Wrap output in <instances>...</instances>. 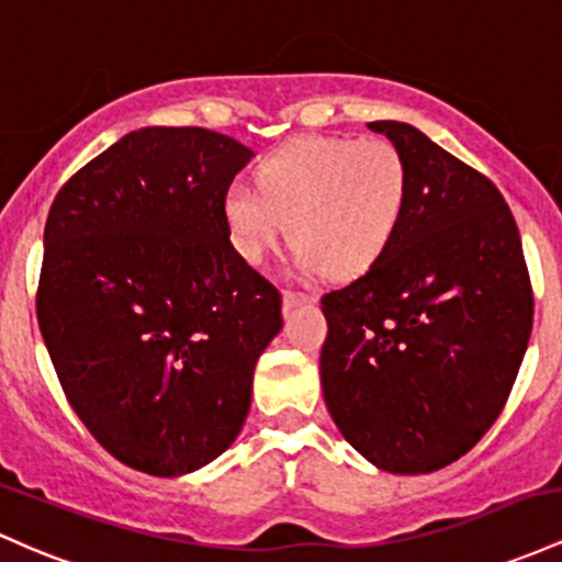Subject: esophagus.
<instances>
[{
  "mask_svg": "<svg viewBox=\"0 0 562 562\" xmlns=\"http://www.w3.org/2000/svg\"><path fill=\"white\" fill-rule=\"evenodd\" d=\"M315 302V294H305V292H292V289H286L283 292V307H297V305H311Z\"/></svg>",
  "mask_w": 562,
  "mask_h": 562,
  "instance_id": "esophagus-1",
  "label": "esophagus"
}]
</instances>
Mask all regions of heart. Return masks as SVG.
<instances>
[{"mask_svg":"<svg viewBox=\"0 0 562 562\" xmlns=\"http://www.w3.org/2000/svg\"><path fill=\"white\" fill-rule=\"evenodd\" d=\"M255 180L233 182L223 196L233 249L262 262L289 225L305 273L358 276L380 262L412 196L406 156L384 137H294L257 164Z\"/></svg>","mask_w":562,"mask_h":562,"instance_id":"b5f03b06","label":"heart"}]
</instances>
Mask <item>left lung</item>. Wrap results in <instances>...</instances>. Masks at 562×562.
I'll list each match as a JSON object with an SVG mask.
<instances>
[{
	"label": "left lung",
	"instance_id": "left-lung-1",
	"mask_svg": "<svg viewBox=\"0 0 562 562\" xmlns=\"http://www.w3.org/2000/svg\"><path fill=\"white\" fill-rule=\"evenodd\" d=\"M369 130L406 156L412 196L382 260L321 300V387L361 457L422 475L464 457L502 414L531 337L533 294L494 182L412 124Z\"/></svg>",
	"mask_w": 562,
	"mask_h": 562
}]
</instances>
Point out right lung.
Wrapping results in <instances>:
<instances>
[{"mask_svg": "<svg viewBox=\"0 0 562 562\" xmlns=\"http://www.w3.org/2000/svg\"><path fill=\"white\" fill-rule=\"evenodd\" d=\"M247 145L130 132L60 188L36 318L66 398L127 468L178 477L241 432L281 294L233 249L223 196Z\"/></svg>", "mask_w": 562, "mask_h": 562, "instance_id": "1", "label": "right lung"}]
</instances>
